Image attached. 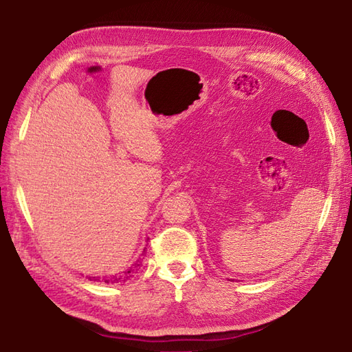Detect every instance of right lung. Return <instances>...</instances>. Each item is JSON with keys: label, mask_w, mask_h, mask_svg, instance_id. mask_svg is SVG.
Returning a JSON list of instances; mask_svg holds the SVG:
<instances>
[{"label": "right lung", "mask_w": 352, "mask_h": 352, "mask_svg": "<svg viewBox=\"0 0 352 352\" xmlns=\"http://www.w3.org/2000/svg\"><path fill=\"white\" fill-rule=\"evenodd\" d=\"M140 264H142V260H137L130 269L118 273V275H109V276H102V278L101 276H92L89 279L94 280V282H104V284H122V282H125V280H128V279L134 276V273L137 272V269H139Z\"/></svg>", "instance_id": "add662e5"}]
</instances>
